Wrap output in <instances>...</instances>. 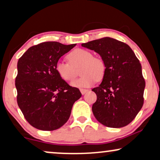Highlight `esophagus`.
Masks as SVG:
<instances>
[{
  "label": "esophagus",
  "instance_id": "obj_1",
  "mask_svg": "<svg viewBox=\"0 0 160 160\" xmlns=\"http://www.w3.org/2000/svg\"><path fill=\"white\" fill-rule=\"evenodd\" d=\"M80 91H81V92H82V95H84V94H86L89 90L87 89H80Z\"/></svg>",
  "mask_w": 160,
  "mask_h": 160
}]
</instances>
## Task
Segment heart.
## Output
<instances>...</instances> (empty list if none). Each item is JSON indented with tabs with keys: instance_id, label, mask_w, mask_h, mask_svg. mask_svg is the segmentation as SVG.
<instances>
[{
	"instance_id": "b5f03b06",
	"label": "heart",
	"mask_w": 160,
	"mask_h": 160,
	"mask_svg": "<svg viewBox=\"0 0 160 160\" xmlns=\"http://www.w3.org/2000/svg\"><path fill=\"white\" fill-rule=\"evenodd\" d=\"M69 62L58 60L56 63V71L63 80L71 82L77 75V70L81 67L79 73L82 75L71 83L73 87H89L101 80L106 73V65L100 58H95L89 50L76 49L68 54Z\"/></svg>"
}]
</instances>
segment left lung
<instances>
[{
	"label": "left lung",
	"instance_id": "obj_1",
	"mask_svg": "<svg viewBox=\"0 0 160 160\" xmlns=\"http://www.w3.org/2000/svg\"><path fill=\"white\" fill-rule=\"evenodd\" d=\"M82 46L99 54L106 65L101 84L92 89L97 95L94 116L108 128L128 125L143 105L146 84L138 59L128 44L109 37Z\"/></svg>",
	"mask_w": 160,
	"mask_h": 160
}]
</instances>
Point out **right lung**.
I'll use <instances>...</instances> for the list:
<instances>
[{"instance_id":"1","label":"right lung","mask_w":160,"mask_h":160,"mask_svg":"<svg viewBox=\"0 0 160 160\" xmlns=\"http://www.w3.org/2000/svg\"><path fill=\"white\" fill-rule=\"evenodd\" d=\"M76 44L47 41L30 47L17 62V103L30 125L51 131L66 123L73 105L82 97L56 71V63Z\"/></svg>"}]
</instances>
